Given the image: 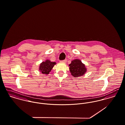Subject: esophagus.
<instances>
[{
    "label": "esophagus",
    "instance_id": "esophagus-1",
    "mask_svg": "<svg viewBox=\"0 0 125 125\" xmlns=\"http://www.w3.org/2000/svg\"><path fill=\"white\" fill-rule=\"evenodd\" d=\"M67 59H65V60H61V61H60V62H62V63H66L67 62Z\"/></svg>",
    "mask_w": 125,
    "mask_h": 125
}]
</instances>
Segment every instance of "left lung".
<instances>
[{"label":"left lung","instance_id":"left-lung-1","mask_svg":"<svg viewBox=\"0 0 125 125\" xmlns=\"http://www.w3.org/2000/svg\"><path fill=\"white\" fill-rule=\"evenodd\" d=\"M69 70L74 77H78L83 76L87 71L85 65L78 59L73 60L69 65Z\"/></svg>","mask_w":125,"mask_h":125}]
</instances>
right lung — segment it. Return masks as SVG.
Instances as JSON below:
<instances>
[{"instance_id":"1","label":"right lung","mask_w":125,"mask_h":125,"mask_svg":"<svg viewBox=\"0 0 125 125\" xmlns=\"http://www.w3.org/2000/svg\"><path fill=\"white\" fill-rule=\"evenodd\" d=\"M56 64V62H51L49 60H46L45 61L40 64L39 69L42 74L47 75Z\"/></svg>"}]
</instances>
